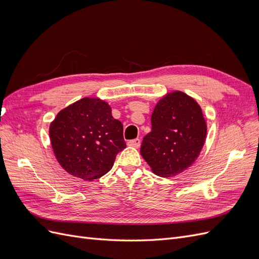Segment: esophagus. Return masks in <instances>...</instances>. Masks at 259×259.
Returning <instances> with one entry per match:
<instances>
[{"label":"esophagus","instance_id":"esophagus-1","mask_svg":"<svg viewBox=\"0 0 259 259\" xmlns=\"http://www.w3.org/2000/svg\"><path fill=\"white\" fill-rule=\"evenodd\" d=\"M127 146L130 147H134V148H139L140 146V139L136 138V139H132L127 142Z\"/></svg>","mask_w":259,"mask_h":259}]
</instances>
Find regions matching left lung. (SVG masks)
<instances>
[{
    "mask_svg": "<svg viewBox=\"0 0 259 259\" xmlns=\"http://www.w3.org/2000/svg\"><path fill=\"white\" fill-rule=\"evenodd\" d=\"M151 125L140 154L153 174L171 177L190 167L204 146L207 133L197 101L184 92L167 93L155 105Z\"/></svg>",
    "mask_w": 259,
    "mask_h": 259,
    "instance_id": "left-lung-1",
    "label": "left lung"
}]
</instances>
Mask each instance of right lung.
Wrapping results in <instances>:
<instances>
[{
    "label": "right lung",
    "instance_id": "add662e5",
    "mask_svg": "<svg viewBox=\"0 0 259 259\" xmlns=\"http://www.w3.org/2000/svg\"><path fill=\"white\" fill-rule=\"evenodd\" d=\"M55 156L70 175L94 180L107 174L126 147L123 124L99 98L84 97L58 112L50 125Z\"/></svg>",
    "mask_w": 259,
    "mask_h": 259
}]
</instances>
